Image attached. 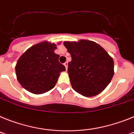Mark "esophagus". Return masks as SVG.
<instances>
[{"label":"esophagus","instance_id":"esophagus-1","mask_svg":"<svg viewBox=\"0 0 134 134\" xmlns=\"http://www.w3.org/2000/svg\"><path fill=\"white\" fill-rule=\"evenodd\" d=\"M64 65L65 66V67H66V69L67 70L68 69V62H66L64 64Z\"/></svg>","mask_w":134,"mask_h":134}]
</instances>
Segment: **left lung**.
I'll return each mask as SVG.
<instances>
[{"label":"left lung","instance_id":"obj_1","mask_svg":"<svg viewBox=\"0 0 134 134\" xmlns=\"http://www.w3.org/2000/svg\"><path fill=\"white\" fill-rule=\"evenodd\" d=\"M64 45L72 58L68 72L73 89L85 97L101 93L114 74L113 58L94 41H65Z\"/></svg>","mask_w":134,"mask_h":134}]
</instances>
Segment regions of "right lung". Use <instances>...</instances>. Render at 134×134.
Segmentation results:
<instances>
[{
  "mask_svg": "<svg viewBox=\"0 0 134 134\" xmlns=\"http://www.w3.org/2000/svg\"><path fill=\"white\" fill-rule=\"evenodd\" d=\"M56 45L43 41L31 47L20 57L15 71L17 80L25 89L42 94L52 89L60 73L66 70L54 53Z\"/></svg>",
  "mask_w": 134,
  "mask_h": 134,
  "instance_id": "add662e5",
  "label": "right lung"
}]
</instances>
